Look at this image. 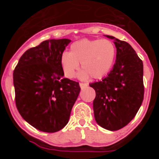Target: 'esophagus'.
Instances as JSON below:
<instances>
[{"mask_svg": "<svg viewBox=\"0 0 159 159\" xmlns=\"http://www.w3.org/2000/svg\"><path fill=\"white\" fill-rule=\"evenodd\" d=\"M80 86L81 89H83V88H85L88 87V84H85V83H80Z\"/></svg>", "mask_w": 159, "mask_h": 159, "instance_id": "34e87169", "label": "esophagus"}]
</instances>
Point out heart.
Listing matches in <instances>:
<instances>
[{"mask_svg": "<svg viewBox=\"0 0 159 159\" xmlns=\"http://www.w3.org/2000/svg\"><path fill=\"white\" fill-rule=\"evenodd\" d=\"M116 57V46L111 40L84 39L73 43L69 52L61 54L60 64L67 78L75 76L81 64L84 69L80 73L81 79H100L110 71Z\"/></svg>", "mask_w": 159, "mask_h": 159, "instance_id": "b5f03b06", "label": "heart"}]
</instances>
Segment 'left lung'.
Masks as SVG:
<instances>
[{
	"label": "left lung",
	"instance_id": "obj_1",
	"mask_svg": "<svg viewBox=\"0 0 159 159\" xmlns=\"http://www.w3.org/2000/svg\"><path fill=\"white\" fill-rule=\"evenodd\" d=\"M116 64L101 81L90 84L95 91V121L102 128L118 130L127 126L139 110L144 96L143 64L133 48L114 36Z\"/></svg>",
	"mask_w": 159,
	"mask_h": 159
}]
</instances>
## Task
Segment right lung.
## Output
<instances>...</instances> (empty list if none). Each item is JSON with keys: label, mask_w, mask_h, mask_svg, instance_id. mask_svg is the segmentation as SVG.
<instances>
[{"label": "right lung", "mask_w": 159, "mask_h": 159, "mask_svg": "<svg viewBox=\"0 0 159 159\" xmlns=\"http://www.w3.org/2000/svg\"><path fill=\"white\" fill-rule=\"evenodd\" d=\"M71 40H48L31 48L13 71L15 101L20 115L39 130L64 128L80 92L78 82L64 78L60 56Z\"/></svg>", "instance_id": "right-lung-1"}]
</instances>
